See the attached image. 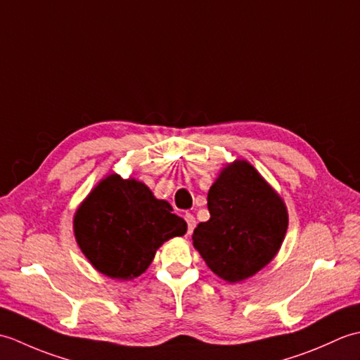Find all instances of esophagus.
<instances>
[{
  "mask_svg": "<svg viewBox=\"0 0 360 360\" xmlns=\"http://www.w3.org/2000/svg\"><path fill=\"white\" fill-rule=\"evenodd\" d=\"M186 221H187V233L190 235L193 232V229H195V226H196V219H195V217L192 215V213H186Z\"/></svg>",
  "mask_w": 360,
  "mask_h": 360,
  "instance_id": "1",
  "label": "esophagus"
}]
</instances>
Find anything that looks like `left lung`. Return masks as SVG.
<instances>
[{"mask_svg":"<svg viewBox=\"0 0 360 360\" xmlns=\"http://www.w3.org/2000/svg\"><path fill=\"white\" fill-rule=\"evenodd\" d=\"M207 207L210 219L198 224L192 240L219 278L246 280L277 255L288 231L286 205L248 160L221 170Z\"/></svg>","mask_w":360,"mask_h":360,"instance_id":"obj_1","label":"left lung"}]
</instances>
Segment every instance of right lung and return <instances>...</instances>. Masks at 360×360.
Wrapping results in <instances>:
<instances>
[{"label": "right lung", "mask_w": 360, "mask_h": 360, "mask_svg": "<svg viewBox=\"0 0 360 360\" xmlns=\"http://www.w3.org/2000/svg\"><path fill=\"white\" fill-rule=\"evenodd\" d=\"M187 232L172 205L141 181L112 173L91 190L74 215V235L89 263L106 277L131 280L147 271L156 250Z\"/></svg>", "instance_id": "1"}]
</instances>
